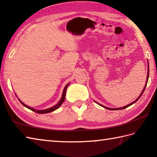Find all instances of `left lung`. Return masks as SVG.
Wrapping results in <instances>:
<instances>
[{
  "instance_id": "left-lung-1",
  "label": "left lung",
  "mask_w": 157,
  "mask_h": 157,
  "mask_svg": "<svg viewBox=\"0 0 157 157\" xmlns=\"http://www.w3.org/2000/svg\"><path fill=\"white\" fill-rule=\"evenodd\" d=\"M148 78H149V65H148V72H147V80H146V84H145V87H144V89H143V91H142V93L141 94H140V95H139V97L137 98V99L135 100V101H134V102H132V103H130L129 105H127V106H124V107H120V108H109V107H105V106H103V105H100V104H98V105H100V106H102V107H103L104 108H105V109H110V110H121V109H126L127 107H129V106H131L132 105H133L134 104V103H135L136 102V101L139 99V98H140V96H141V95H143V92H144V91H145V87H146V85H147V81H148Z\"/></svg>"
}]
</instances>
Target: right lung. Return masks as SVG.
<instances>
[{
	"instance_id": "right-lung-1",
	"label": "right lung",
	"mask_w": 157,
	"mask_h": 157,
	"mask_svg": "<svg viewBox=\"0 0 157 157\" xmlns=\"http://www.w3.org/2000/svg\"><path fill=\"white\" fill-rule=\"evenodd\" d=\"M68 84H68L67 85H66V86L64 87V89H63V94H62V98H61V100H60L59 102H58L56 105L54 106V107H51V108L47 109H44V110H36V109H34L32 108V107H28V106L25 105L24 103H23L22 102H21V101H20V102H21V104H22L23 106H25V107H27L28 109H30V110H32L33 111H35V112H36L37 113H47L52 112V111L57 109L59 108L61 105H62V104L63 102V101H64V100H65V95H66V89H67Z\"/></svg>"
}]
</instances>
